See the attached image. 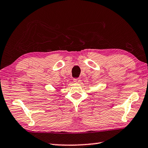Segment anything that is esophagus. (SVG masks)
<instances>
[{"instance_id":"34e87169","label":"esophagus","mask_w":148,"mask_h":148,"mask_svg":"<svg viewBox=\"0 0 148 148\" xmlns=\"http://www.w3.org/2000/svg\"><path fill=\"white\" fill-rule=\"evenodd\" d=\"M73 82H74V83H80L81 80H80V79H79V77L74 78V79H73Z\"/></svg>"}]
</instances>
